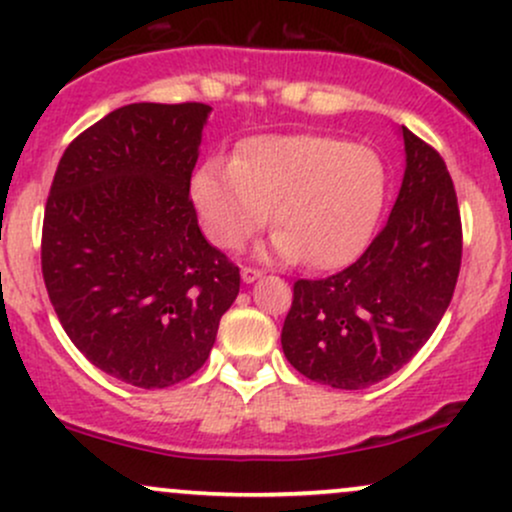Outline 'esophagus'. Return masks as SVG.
I'll use <instances>...</instances> for the list:
<instances>
[{"mask_svg": "<svg viewBox=\"0 0 512 512\" xmlns=\"http://www.w3.org/2000/svg\"><path fill=\"white\" fill-rule=\"evenodd\" d=\"M240 276H243L245 284H252V281H255V279H260L262 269H257V267H243V269H240Z\"/></svg>", "mask_w": 512, "mask_h": 512, "instance_id": "esophagus-1", "label": "esophagus"}]
</instances>
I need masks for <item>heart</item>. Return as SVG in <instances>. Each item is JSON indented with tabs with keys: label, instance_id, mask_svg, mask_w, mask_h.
Listing matches in <instances>:
<instances>
[{
	"label": "heart",
	"instance_id": "b5f03b06",
	"mask_svg": "<svg viewBox=\"0 0 512 512\" xmlns=\"http://www.w3.org/2000/svg\"><path fill=\"white\" fill-rule=\"evenodd\" d=\"M385 173L368 146L322 134H262L233 161L209 158L192 175L204 231L221 248H240L272 216V252L315 269L354 260L378 221ZM275 209H271V204Z\"/></svg>",
	"mask_w": 512,
	"mask_h": 512
}]
</instances>
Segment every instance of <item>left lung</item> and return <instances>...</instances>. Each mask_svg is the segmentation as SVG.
Masks as SVG:
<instances>
[{"instance_id": "left-lung-1", "label": "left lung", "mask_w": 512, "mask_h": 512, "mask_svg": "<svg viewBox=\"0 0 512 512\" xmlns=\"http://www.w3.org/2000/svg\"><path fill=\"white\" fill-rule=\"evenodd\" d=\"M407 170L385 228L366 252L325 279H298L281 330L289 363L337 390H363L436 332L462 262V221L445 161L402 127Z\"/></svg>"}]
</instances>
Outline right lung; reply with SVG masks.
Listing matches in <instances>:
<instances>
[{
    "mask_svg": "<svg viewBox=\"0 0 512 512\" xmlns=\"http://www.w3.org/2000/svg\"><path fill=\"white\" fill-rule=\"evenodd\" d=\"M204 103H132L67 146L45 204V289L103 373L161 390L197 373L240 269L207 243L190 199Z\"/></svg>",
    "mask_w": 512,
    "mask_h": 512,
    "instance_id": "1",
    "label": "right lung"
}]
</instances>
